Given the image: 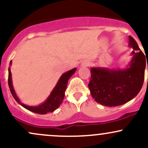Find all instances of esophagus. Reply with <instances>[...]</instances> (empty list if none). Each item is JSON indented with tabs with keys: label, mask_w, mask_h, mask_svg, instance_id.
<instances>
[{
	"label": "esophagus",
	"mask_w": 148,
	"mask_h": 148,
	"mask_svg": "<svg viewBox=\"0 0 148 148\" xmlns=\"http://www.w3.org/2000/svg\"><path fill=\"white\" fill-rule=\"evenodd\" d=\"M89 65H90L89 62H88V61L86 60L84 61V62L81 63V66H82V67H86V66H89Z\"/></svg>",
	"instance_id": "obj_1"
}]
</instances>
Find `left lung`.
<instances>
[{
	"label": "left lung",
	"mask_w": 148,
	"mask_h": 148,
	"mask_svg": "<svg viewBox=\"0 0 148 148\" xmlns=\"http://www.w3.org/2000/svg\"><path fill=\"white\" fill-rule=\"evenodd\" d=\"M129 47L134 49L131 53L133 57L125 68L97 67L90 69L88 88L93 99L103 106L123 105L134 99L141 89L145 77V56L131 36Z\"/></svg>",
	"instance_id": "1"
}]
</instances>
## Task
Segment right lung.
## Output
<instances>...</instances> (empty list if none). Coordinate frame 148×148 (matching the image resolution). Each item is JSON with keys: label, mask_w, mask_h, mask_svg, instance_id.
<instances>
[{"label": "right lung", "mask_w": 148, "mask_h": 148, "mask_svg": "<svg viewBox=\"0 0 148 148\" xmlns=\"http://www.w3.org/2000/svg\"><path fill=\"white\" fill-rule=\"evenodd\" d=\"M10 64H12V61H10ZM76 70V68H74L68 72L62 74L59 79L58 81L54 87L53 90L47 97V99L44 101L43 103H40L38 106H28L24 103H21L18 97L16 95V92L13 87L12 79V73L10 70V67L8 69V85L12 95L13 97L16 100V102L19 103L21 106L24 107L28 111L33 112V113H38V114H47V113H52L55 110H56L60 105L62 103L64 97V92L66 90V88L67 86V82L71 76L74 74Z\"/></svg>", "instance_id": "add662e5"}]
</instances>
